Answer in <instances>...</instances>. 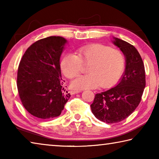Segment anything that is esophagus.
<instances>
[{"label": "esophagus", "instance_id": "obj_1", "mask_svg": "<svg viewBox=\"0 0 159 159\" xmlns=\"http://www.w3.org/2000/svg\"><path fill=\"white\" fill-rule=\"evenodd\" d=\"M79 93H80V90H71L70 91V93H71V95H74V94H77Z\"/></svg>", "mask_w": 159, "mask_h": 159}]
</instances>
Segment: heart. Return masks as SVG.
<instances>
[{"label": "heart", "instance_id": "1", "mask_svg": "<svg viewBox=\"0 0 159 159\" xmlns=\"http://www.w3.org/2000/svg\"><path fill=\"white\" fill-rule=\"evenodd\" d=\"M83 65H88L89 74L78 76L71 83L75 90L111 86L121 76L125 66V57L119 49L102 44H93L80 48L78 55L67 53L61 61L64 76L73 79L79 74Z\"/></svg>", "mask_w": 159, "mask_h": 159}]
</instances>
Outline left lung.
Wrapping results in <instances>:
<instances>
[{"mask_svg": "<svg viewBox=\"0 0 159 159\" xmlns=\"http://www.w3.org/2000/svg\"><path fill=\"white\" fill-rule=\"evenodd\" d=\"M113 43L125 57V70L118 84L96 94L90 105L94 116L102 122L115 123L128 117L139 105L146 85L143 61L133 45L114 38Z\"/></svg>", "mask_w": 159, "mask_h": 159, "instance_id": "obj_1", "label": "left lung"}]
</instances>
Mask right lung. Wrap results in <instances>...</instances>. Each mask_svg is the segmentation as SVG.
I'll list each match as a JSON object with an SVG mask.
<instances>
[{"mask_svg": "<svg viewBox=\"0 0 159 159\" xmlns=\"http://www.w3.org/2000/svg\"><path fill=\"white\" fill-rule=\"evenodd\" d=\"M66 42L61 36L39 40L28 48L20 62L19 95L26 111L38 118L59 116L71 97L64 93L60 64Z\"/></svg>", "mask_w": 159, "mask_h": 159, "instance_id": "add662e5", "label": "right lung"}]
</instances>
